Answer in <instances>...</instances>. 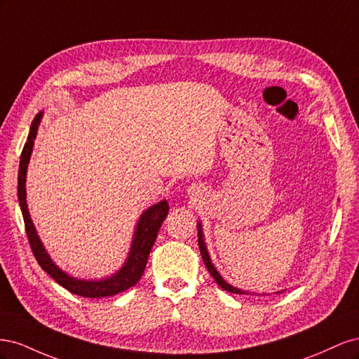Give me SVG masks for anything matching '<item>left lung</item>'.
I'll use <instances>...</instances> for the list:
<instances>
[{
    "label": "left lung",
    "mask_w": 359,
    "mask_h": 359,
    "mask_svg": "<svg viewBox=\"0 0 359 359\" xmlns=\"http://www.w3.org/2000/svg\"><path fill=\"white\" fill-rule=\"evenodd\" d=\"M198 229H199V240H198V244H199L201 255H202V259H203V264H205V266H206V268H208V273L212 276V278L217 281V283H219V286H222V289H224V290H227V292L238 293V295H244V293H247V295H248V292H243V290L236 289V287H233V286H231V285H227L226 281L222 278V276H220L219 273H217L215 268H214V265L211 264V260H210V256H208V253H206V247H205V244H203V240H202L201 224H199Z\"/></svg>",
    "instance_id": "1"
}]
</instances>
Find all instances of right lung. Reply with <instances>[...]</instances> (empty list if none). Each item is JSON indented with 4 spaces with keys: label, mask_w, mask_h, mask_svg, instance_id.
<instances>
[{
    "label": "right lung",
    "mask_w": 359,
    "mask_h": 359,
    "mask_svg": "<svg viewBox=\"0 0 359 359\" xmlns=\"http://www.w3.org/2000/svg\"><path fill=\"white\" fill-rule=\"evenodd\" d=\"M40 119H41V114H37L34 121H32V124H31L29 135L27 137V144L22 149V154H20L19 177H18V198H19L20 210H22V215H24L25 231H27L31 252L37 259V262L41 266V269L46 271V273L53 280H55L58 285L66 287L69 292L74 293V295H79L83 298H103V297L115 295V293H119V292H124L128 287L135 286L139 281V278L142 277L145 266H147L148 255L151 252V248H153V245H154V241H156L157 233L160 231L161 223L166 219L168 211H169V205L166 201H161V202L156 203L154 206H151V208L147 210L142 214V217H140L128 259H127L126 265L121 268V271H119L118 274H115L111 278L100 280V281H85V280H76V278L69 277L66 273H62L60 268L53 265V262L49 259L48 253L45 252V248H43V245L39 240L34 226H32V222H31L29 214H28V208H27V201H25L27 166H28V161L31 157L32 145H34V139L37 135Z\"/></svg>",
    "instance_id": "1"
}]
</instances>
